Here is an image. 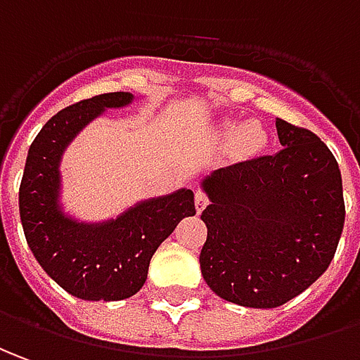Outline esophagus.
Masks as SVG:
<instances>
[{"instance_id": "esophagus-1", "label": "esophagus", "mask_w": 360, "mask_h": 360, "mask_svg": "<svg viewBox=\"0 0 360 360\" xmlns=\"http://www.w3.org/2000/svg\"><path fill=\"white\" fill-rule=\"evenodd\" d=\"M194 204H195V212H198V213L204 212L205 205L210 204V200H207V194H205V192H202V190H195Z\"/></svg>"}]
</instances>
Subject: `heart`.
<instances>
[{
  "mask_svg": "<svg viewBox=\"0 0 360 360\" xmlns=\"http://www.w3.org/2000/svg\"><path fill=\"white\" fill-rule=\"evenodd\" d=\"M260 139V129L255 125V123H247V125H243L239 131H237V135H235V141H237V145L241 148H252L257 143H259Z\"/></svg>",
  "mask_w": 360,
  "mask_h": 360,
  "instance_id": "obj_1",
  "label": "heart"
}]
</instances>
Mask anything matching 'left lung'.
Instances as JSON below:
<instances>
[{
	"instance_id": "obj_1",
	"label": "left lung",
	"mask_w": 360,
	"mask_h": 360,
	"mask_svg": "<svg viewBox=\"0 0 360 360\" xmlns=\"http://www.w3.org/2000/svg\"><path fill=\"white\" fill-rule=\"evenodd\" d=\"M280 148L225 166L202 188L207 239L200 266L219 298L245 308H278L329 266L345 223L333 153L308 129L276 119Z\"/></svg>"
}]
</instances>
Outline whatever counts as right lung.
<instances>
[{"instance_id":"obj_1","label":"right lung","mask_w":360,"mask_h":360,"mask_svg":"<svg viewBox=\"0 0 360 360\" xmlns=\"http://www.w3.org/2000/svg\"><path fill=\"white\" fill-rule=\"evenodd\" d=\"M131 100L127 91H113L64 108L39 131L25 162L19 186L25 239L44 272L80 300L117 302L137 294L158 245L184 217L195 215L194 192L186 188L141 202L103 223L74 221L60 210L58 165L64 148L105 109Z\"/></svg>"}]
</instances>
